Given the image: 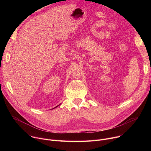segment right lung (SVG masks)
I'll list each match as a JSON object with an SVG mask.
<instances>
[{
	"label": "right lung",
	"mask_w": 151,
	"mask_h": 151,
	"mask_svg": "<svg viewBox=\"0 0 151 151\" xmlns=\"http://www.w3.org/2000/svg\"><path fill=\"white\" fill-rule=\"evenodd\" d=\"M59 105H60V104H58V106H56V107H54V108H55V107H58V106H59ZM54 108H53V109H54Z\"/></svg>",
	"instance_id": "right-lung-1"
}]
</instances>
